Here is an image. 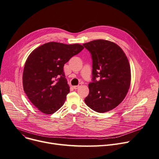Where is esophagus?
<instances>
[{
    "mask_svg": "<svg viewBox=\"0 0 159 159\" xmlns=\"http://www.w3.org/2000/svg\"><path fill=\"white\" fill-rule=\"evenodd\" d=\"M81 83H80V84H79V85H77V86H73V88L75 89H78L80 86H81Z\"/></svg>",
    "mask_w": 159,
    "mask_h": 159,
    "instance_id": "obj_1",
    "label": "esophagus"
}]
</instances>
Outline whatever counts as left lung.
Wrapping results in <instances>:
<instances>
[{
    "mask_svg": "<svg viewBox=\"0 0 159 159\" xmlns=\"http://www.w3.org/2000/svg\"><path fill=\"white\" fill-rule=\"evenodd\" d=\"M91 54L92 79L84 99L88 107L103 113L125 98L130 84V68L125 54L111 41L97 39L83 44ZM97 79H99L98 81Z\"/></svg>",
    "mask_w": 159,
    "mask_h": 159,
    "instance_id": "1",
    "label": "left lung"
}]
</instances>
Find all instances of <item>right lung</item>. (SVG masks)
Listing matches in <instances>:
<instances>
[{
  "label": "right lung",
  "instance_id": "1",
  "mask_svg": "<svg viewBox=\"0 0 159 159\" xmlns=\"http://www.w3.org/2000/svg\"><path fill=\"white\" fill-rule=\"evenodd\" d=\"M84 47L58 42L45 43L27 58L23 75L25 93L41 112L51 114L64 104L70 92L64 72V64Z\"/></svg>",
  "mask_w": 159,
  "mask_h": 159
}]
</instances>
